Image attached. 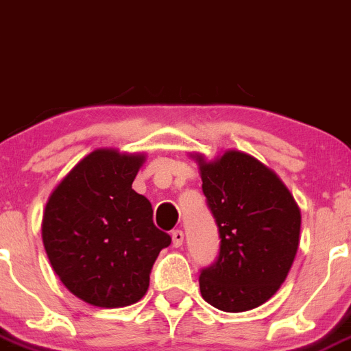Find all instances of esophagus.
I'll list each match as a JSON object with an SVG mask.
<instances>
[{
    "mask_svg": "<svg viewBox=\"0 0 351 351\" xmlns=\"http://www.w3.org/2000/svg\"><path fill=\"white\" fill-rule=\"evenodd\" d=\"M171 239H173V247H182V243H184V231L175 230L171 233Z\"/></svg>",
    "mask_w": 351,
    "mask_h": 351,
    "instance_id": "obj_1",
    "label": "esophagus"
}]
</instances>
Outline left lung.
Here are the masks:
<instances>
[{"mask_svg": "<svg viewBox=\"0 0 351 351\" xmlns=\"http://www.w3.org/2000/svg\"><path fill=\"white\" fill-rule=\"evenodd\" d=\"M203 194L219 230V256L201 268V297L226 313L261 306L285 282L300 234V210L272 169L230 150L197 155Z\"/></svg>", "mask_w": 351, "mask_h": 351, "instance_id": "8db88e82", "label": "left lung"}]
</instances>
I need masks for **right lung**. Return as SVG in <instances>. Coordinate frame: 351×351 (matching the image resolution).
I'll return each mask as SVG.
<instances>
[{"label": "right lung", "mask_w": 351, "mask_h": 351, "mask_svg": "<svg viewBox=\"0 0 351 351\" xmlns=\"http://www.w3.org/2000/svg\"><path fill=\"white\" fill-rule=\"evenodd\" d=\"M145 155L95 150L54 189L42 240L70 293L97 307L145 297L158 252L171 237L154 224L152 203L132 189Z\"/></svg>", "instance_id": "obj_1"}]
</instances>
